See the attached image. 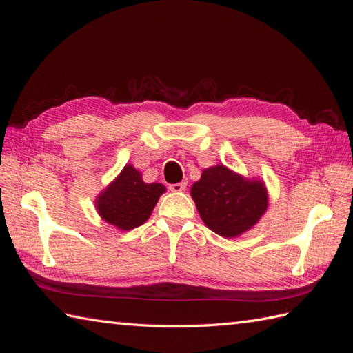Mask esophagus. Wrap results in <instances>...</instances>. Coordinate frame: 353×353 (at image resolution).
I'll return each instance as SVG.
<instances>
[{
  "mask_svg": "<svg viewBox=\"0 0 353 353\" xmlns=\"http://www.w3.org/2000/svg\"><path fill=\"white\" fill-rule=\"evenodd\" d=\"M187 188V183H178V184H170L169 190L174 191V193H183V191Z\"/></svg>",
  "mask_w": 353,
  "mask_h": 353,
  "instance_id": "obj_1",
  "label": "esophagus"
}]
</instances>
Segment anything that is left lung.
<instances>
[{"instance_id": "8db88e82", "label": "left lung", "mask_w": 353, "mask_h": 353, "mask_svg": "<svg viewBox=\"0 0 353 353\" xmlns=\"http://www.w3.org/2000/svg\"><path fill=\"white\" fill-rule=\"evenodd\" d=\"M200 218L222 237H239L262 218L268 193L259 179H248L223 165L203 170L191 187Z\"/></svg>"}]
</instances>
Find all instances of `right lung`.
<instances>
[{"mask_svg":"<svg viewBox=\"0 0 353 353\" xmlns=\"http://www.w3.org/2000/svg\"><path fill=\"white\" fill-rule=\"evenodd\" d=\"M165 191L162 184H145L141 174L134 166L126 165L113 183L99 194L95 208L105 222L128 231L143 225Z\"/></svg>","mask_w":353,"mask_h":353,"instance_id":"add662e5","label":"right lung"}]
</instances>
